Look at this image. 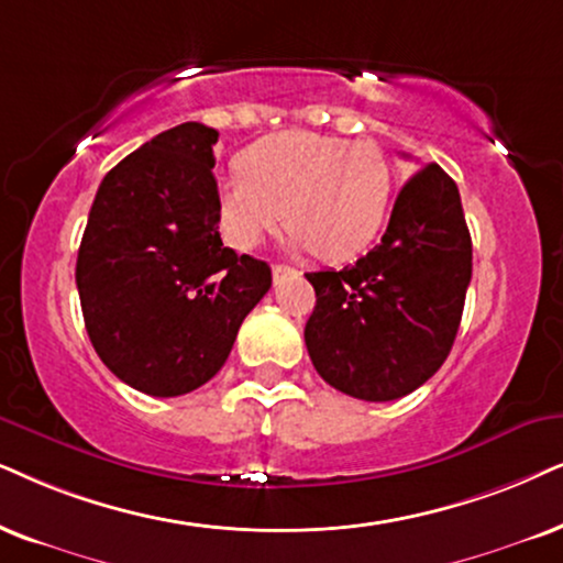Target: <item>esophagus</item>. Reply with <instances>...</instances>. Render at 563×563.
I'll list each match as a JSON object with an SVG mask.
<instances>
[{
    "instance_id": "1",
    "label": "esophagus",
    "mask_w": 563,
    "mask_h": 563,
    "mask_svg": "<svg viewBox=\"0 0 563 563\" xmlns=\"http://www.w3.org/2000/svg\"><path fill=\"white\" fill-rule=\"evenodd\" d=\"M296 275H298L296 267H290V265H273L275 286H277V283H283V280H290V277H296Z\"/></svg>"
}]
</instances>
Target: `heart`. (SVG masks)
Masks as SVG:
<instances>
[{
  "mask_svg": "<svg viewBox=\"0 0 563 563\" xmlns=\"http://www.w3.org/2000/svg\"><path fill=\"white\" fill-rule=\"evenodd\" d=\"M241 176L218 181L223 239L249 252L280 220L294 241L330 262L372 246L393 199V166L374 142L288 130L241 153Z\"/></svg>",
  "mask_w": 563,
  "mask_h": 563,
  "instance_id": "b5f03b06",
  "label": "heart"
}]
</instances>
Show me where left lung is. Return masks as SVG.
Here are the masks:
<instances>
[{
    "mask_svg": "<svg viewBox=\"0 0 563 563\" xmlns=\"http://www.w3.org/2000/svg\"><path fill=\"white\" fill-rule=\"evenodd\" d=\"M471 275L473 241L457 184L426 163L400 189L366 257L306 273L317 294L303 330L311 364L358 400L410 395L450 355Z\"/></svg>",
    "mask_w": 563,
    "mask_h": 563,
    "instance_id": "left-lung-1",
    "label": "left lung"
}]
</instances>
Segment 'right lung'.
<instances>
[{"mask_svg":"<svg viewBox=\"0 0 563 563\" xmlns=\"http://www.w3.org/2000/svg\"><path fill=\"white\" fill-rule=\"evenodd\" d=\"M216 142L212 126L187 122L117 163L77 252L75 280L98 358L153 397L210 382L273 286L267 262L220 241Z\"/></svg>","mask_w":563,"mask_h":563,"instance_id":"1","label":"right lung"}]
</instances>
